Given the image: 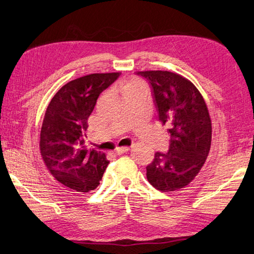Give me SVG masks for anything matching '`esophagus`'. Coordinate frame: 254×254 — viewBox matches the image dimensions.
I'll return each mask as SVG.
<instances>
[{"mask_svg":"<svg viewBox=\"0 0 254 254\" xmlns=\"http://www.w3.org/2000/svg\"><path fill=\"white\" fill-rule=\"evenodd\" d=\"M128 150H130V149H128V146H121V147H117V149L114 150V152H115V154L120 155V154L127 153Z\"/></svg>","mask_w":254,"mask_h":254,"instance_id":"esophagus-1","label":"esophagus"}]
</instances>
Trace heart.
Masks as SVG:
<instances>
[{"mask_svg":"<svg viewBox=\"0 0 254 254\" xmlns=\"http://www.w3.org/2000/svg\"><path fill=\"white\" fill-rule=\"evenodd\" d=\"M119 91L122 96H128L135 93H144L146 91L145 84L139 79H128L121 82L119 85Z\"/></svg>","mask_w":254,"mask_h":254,"instance_id":"b5f03b06","label":"heart"}]
</instances>
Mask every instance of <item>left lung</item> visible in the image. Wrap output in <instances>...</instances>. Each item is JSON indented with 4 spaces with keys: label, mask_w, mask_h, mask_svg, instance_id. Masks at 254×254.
Returning a JSON list of instances; mask_svg holds the SVG:
<instances>
[{
    "label": "left lung",
    "mask_w": 254,
    "mask_h": 254,
    "mask_svg": "<svg viewBox=\"0 0 254 254\" xmlns=\"http://www.w3.org/2000/svg\"><path fill=\"white\" fill-rule=\"evenodd\" d=\"M137 75L151 84L158 120L168 127L167 153L156 152L146 178L162 192L187 187L206 160L212 126L205 101L192 82L169 71H143Z\"/></svg>",
    "instance_id": "obj_1"
}]
</instances>
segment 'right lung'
I'll use <instances>...</instances> for the list:
<instances>
[{
  "label": "right lung",
  "instance_id": "1",
  "mask_svg": "<svg viewBox=\"0 0 254 254\" xmlns=\"http://www.w3.org/2000/svg\"><path fill=\"white\" fill-rule=\"evenodd\" d=\"M120 75L94 73L70 81L57 92L45 112L41 155L55 180L71 190H94L110 163L104 153L85 149L84 136L99 95Z\"/></svg>",
  "mask_w": 254,
  "mask_h": 254
}]
</instances>
